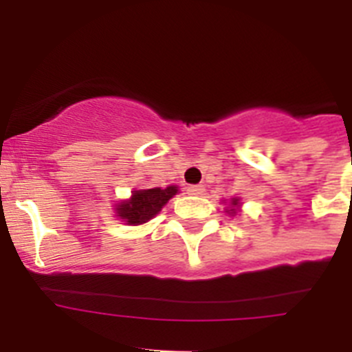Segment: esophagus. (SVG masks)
<instances>
[{
  "label": "esophagus",
  "mask_w": 352,
  "mask_h": 352,
  "mask_svg": "<svg viewBox=\"0 0 352 352\" xmlns=\"http://www.w3.org/2000/svg\"><path fill=\"white\" fill-rule=\"evenodd\" d=\"M186 194L188 195H203L204 194V186L203 185H194L186 188Z\"/></svg>",
  "instance_id": "obj_1"
}]
</instances>
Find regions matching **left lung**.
I'll return each mask as SVG.
<instances>
[{"label": "left lung", "instance_id": "1", "mask_svg": "<svg viewBox=\"0 0 352 352\" xmlns=\"http://www.w3.org/2000/svg\"><path fill=\"white\" fill-rule=\"evenodd\" d=\"M238 208H239V199H231V213H236V211H238Z\"/></svg>", "mask_w": 352, "mask_h": 352}]
</instances>
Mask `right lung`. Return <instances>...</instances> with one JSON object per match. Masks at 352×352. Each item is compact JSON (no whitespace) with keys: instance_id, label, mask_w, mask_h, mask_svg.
<instances>
[{"instance_id":"1","label":"right lung","mask_w":352,"mask_h":352,"mask_svg":"<svg viewBox=\"0 0 352 352\" xmlns=\"http://www.w3.org/2000/svg\"><path fill=\"white\" fill-rule=\"evenodd\" d=\"M178 194V186L170 185L167 188H148L133 190L132 197L121 201L116 206V214L129 226H141L151 220L158 211L169 203V199Z\"/></svg>"}]
</instances>
